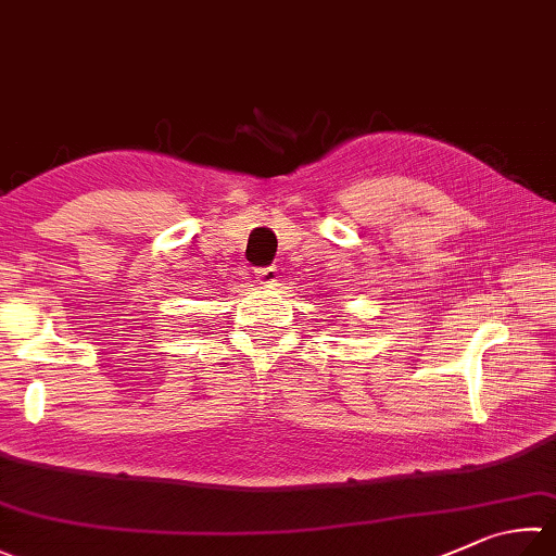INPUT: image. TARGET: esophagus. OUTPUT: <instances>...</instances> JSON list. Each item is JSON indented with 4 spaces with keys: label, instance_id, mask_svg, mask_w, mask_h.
Returning a JSON list of instances; mask_svg holds the SVG:
<instances>
[{
    "label": "esophagus",
    "instance_id": "obj_1",
    "mask_svg": "<svg viewBox=\"0 0 556 556\" xmlns=\"http://www.w3.org/2000/svg\"><path fill=\"white\" fill-rule=\"evenodd\" d=\"M256 280L261 282V286H276V282H278V268H274V266L258 268L256 270Z\"/></svg>",
    "mask_w": 556,
    "mask_h": 556
}]
</instances>
